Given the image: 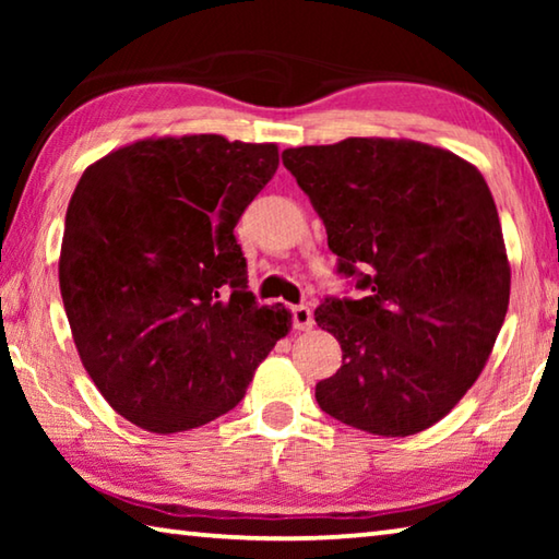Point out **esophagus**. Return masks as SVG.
I'll return each mask as SVG.
<instances>
[{
	"label": "esophagus",
	"instance_id": "esophagus-1",
	"mask_svg": "<svg viewBox=\"0 0 559 559\" xmlns=\"http://www.w3.org/2000/svg\"><path fill=\"white\" fill-rule=\"evenodd\" d=\"M316 325V318H313V310L308 306H296L293 308V328L296 330H310Z\"/></svg>",
	"mask_w": 559,
	"mask_h": 559
}]
</instances>
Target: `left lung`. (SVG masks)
<instances>
[{
    "label": "left lung",
    "mask_w": 559,
    "mask_h": 559,
    "mask_svg": "<svg viewBox=\"0 0 559 559\" xmlns=\"http://www.w3.org/2000/svg\"><path fill=\"white\" fill-rule=\"evenodd\" d=\"M365 298H325L318 328L343 365L320 409L377 437L443 419L484 372L508 313L510 263L493 194L466 159L416 140L283 150Z\"/></svg>",
    "instance_id": "left-lung-1"
}]
</instances>
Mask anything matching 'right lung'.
<instances>
[{"instance_id":"add662e5","label":"right lung","mask_w":559,"mask_h":559,"mask_svg":"<svg viewBox=\"0 0 559 559\" xmlns=\"http://www.w3.org/2000/svg\"><path fill=\"white\" fill-rule=\"evenodd\" d=\"M278 169L273 143L145 138L86 167L66 212L59 283L106 402L153 433L243 400L290 313L246 290L234 226Z\"/></svg>"}]
</instances>
